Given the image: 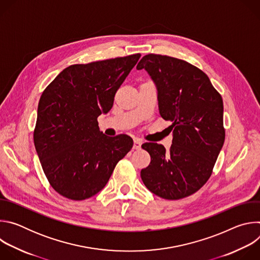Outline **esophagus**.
Returning a JSON list of instances; mask_svg holds the SVG:
<instances>
[{"label": "esophagus", "mask_w": 260, "mask_h": 260, "mask_svg": "<svg viewBox=\"0 0 260 260\" xmlns=\"http://www.w3.org/2000/svg\"><path fill=\"white\" fill-rule=\"evenodd\" d=\"M142 143H143L142 140H140V139H135V140H134V149H140Z\"/></svg>", "instance_id": "obj_1"}]
</instances>
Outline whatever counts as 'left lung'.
I'll list each match as a JSON object with an SVG mask.
<instances>
[{"label": "left lung", "mask_w": 260, "mask_h": 260, "mask_svg": "<svg viewBox=\"0 0 260 260\" xmlns=\"http://www.w3.org/2000/svg\"><path fill=\"white\" fill-rule=\"evenodd\" d=\"M137 69L155 83L159 114L173 131L169 151L157 143L142 145L151 157L141 171L143 183L165 200L189 197L209 180L223 146V101L206 74L185 60L150 53Z\"/></svg>", "instance_id": "8db88e82"}]
</instances>
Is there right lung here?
<instances>
[{"label":"right lung","instance_id":"add662e5","mask_svg":"<svg viewBox=\"0 0 260 260\" xmlns=\"http://www.w3.org/2000/svg\"><path fill=\"white\" fill-rule=\"evenodd\" d=\"M140 56L72 64L43 91L34 143L47 180L60 196L73 201L93 197L132 149L131 137L105 136L98 117L112 108Z\"/></svg>","mask_w":260,"mask_h":260}]
</instances>
